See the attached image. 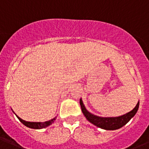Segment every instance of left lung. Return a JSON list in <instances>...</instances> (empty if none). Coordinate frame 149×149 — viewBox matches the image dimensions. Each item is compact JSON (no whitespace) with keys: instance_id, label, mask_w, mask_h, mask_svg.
I'll use <instances>...</instances> for the list:
<instances>
[{"instance_id":"8db88e82","label":"left lung","mask_w":149,"mask_h":149,"mask_svg":"<svg viewBox=\"0 0 149 149\" xmlns=\"http://www.w3.org/2000/svg\"><path fill=\"white\" fill-rule=\"evenodd\" d=\"M79 104L81 106L82 112L89 122H91V124H93V125H95L100 128L109 130V131L119 129L123 126H125L136 114L139 107V100L138 104H136V106L134 107L133 110L123 114V115L118 116V117H100V116L95 115L87 111V109L84 104L82 98H80L79 100Z\"/></svg>"}]
</instances>
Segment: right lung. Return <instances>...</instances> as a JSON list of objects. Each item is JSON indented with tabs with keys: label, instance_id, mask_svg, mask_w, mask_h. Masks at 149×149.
<instances>
[{
	"label": "right lung",
	"instance_id": "right-lung-1",
	"mask_svg": "<svg viewBox=\"0 0 149 149\" xmlns=\"http://www.w3.org/2000/svg\"><path fill=\"white\" fill-rule=\"evenodd\" d=\"M14 113H15V112H14ZM15 115H16V114H15ZM17 116V118H18V120H19L23 125H25L26 127H30V128H33V129H42V128L47 127L48 126H49L52 124H53L54 121H55L56 119V118H52V119H51V120H48V121H45V122H31V121H26V120H22V118H20L18 116Z\"/></svg>",
	"mask_w": 149,
	"mask_h": 149
}]
</instances>
